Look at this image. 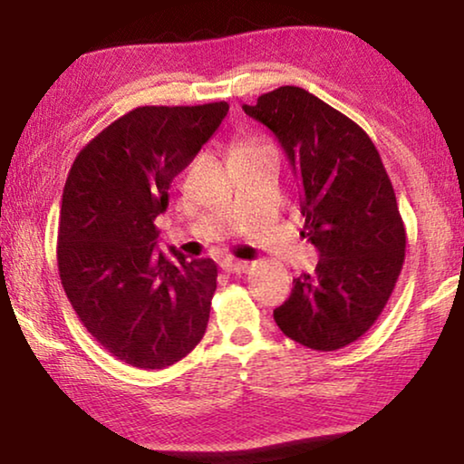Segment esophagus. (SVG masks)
<instances>
[{
  "label": "esophagus",
  "instance_id": "1",
  "mask_svg": "<svg viewBox=\"0 0 464 464\" xmlns=\"http://www.w3.org/2000/svg\"><path fill=\"white\" fill-rule=\"evenodd\" d=\"M221 268H224L226 272H230V275H243V272L251 268V264L238 262V259H224V262H221Z\"/></svg>",
  "mask_w": 464,
  "mask_h": 464
}]
</instances>
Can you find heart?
Listing matches in <instances>:
<instances>
[{
	"mask_svg": "<svg viewBox=\"0 0 464 464\" xmlns=\"http://www.w3.org/2000/svg\"><path fill=\"white\" fill-rule=\"evenodd\" d=\"M243 145H249V143H243Z\"/></svg>",
	"mask_w": 464,
	"mask_h": 464,
	"instance_id": "b5f03b06",
	"label": "heart"
}]
</instances>
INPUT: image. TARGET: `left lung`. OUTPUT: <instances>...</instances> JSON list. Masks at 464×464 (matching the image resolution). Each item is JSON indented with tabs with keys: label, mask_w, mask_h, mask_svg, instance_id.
<instances>
[{
	"label": "left lung",
	"mask_w": 464,
	"mask_h": 464,
	"mask_svg": "<svg viewBox=\"0 0 464 464\" xmlns=\"http://www.w3.org/2000/svg\"><path fill=\"white\" fill-rule=\"evenodd\" d=\"M243 110L275 132L300 175L302 237L321 257L294 278L275 321L297 344L338 351L376 323L403 268L395 189L367 132L304 88L281 86Z\"/></svg>",
	"instance_id": "1"
}]
</instances>
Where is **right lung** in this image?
I'll return each instance as SVG.
<instances>
[{
	"instance_id": "1",
	"label": "right lung",
	"mask_w": 464,
	"mask_h": 464,
	"mask_svg": "<svg viewBox=\"0 0 464 464\" xmlns=\"http://www.w3.org/2000/svg\"><path fill=\"white\" fill-rule=\"evenodd\" d=\"M230 105L137 107L99 132L63 189L56 262L88 334L139 370H164L207 332L218 289L213 259L156 251L169 188L213 137Z\"/></svg>"
}]
</instances>
